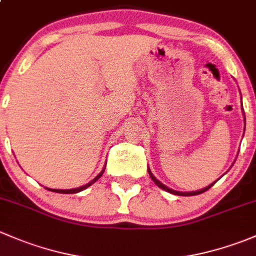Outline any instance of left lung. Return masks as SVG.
I'll return each mask as SVG.
<instances>
[{
    "mask_svg": "<svg viewBox=\"0 0 256 256\" xmlns=\"http://www.w3.org/2000/svg\"><path fill=\"white\" fill-rule=\"evenodd\" d=\"M242 115H244V124H245V114H244V109H242ZM244 131H245V128H244ZM233 164H232V166H233ZM147 171H148V174H150V177H151V180H154V182L156 183V184L158 186V187L161 188V190H166V192H168V193H172V194H176V196H184V197H187V196H197V194H200V193L206 192V190H208L209 188H210L212 186H213L214 183H216V180H219V178H218V180H214L213 183H210V184L207 186V187L202 188V190H192V192H180V190H172V188H168V187H167V186H164V183H161V182H160V180H157V178L154 177V174H152V172L150 171V168H148V167H147Z\"/></svg>",
    "mask_w": 256,
    "mask_h": 256,
    "instance_id": "left-lung-1",
    "label": "left lung"
}]
</instances>
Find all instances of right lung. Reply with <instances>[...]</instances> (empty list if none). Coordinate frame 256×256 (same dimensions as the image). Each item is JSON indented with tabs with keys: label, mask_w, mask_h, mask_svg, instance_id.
Returning a JSON list of instances; mask_svg holds the SVG:
<instances>
[{
	"label": "right lung",
	"mask_w": 256,
	"mask_h": 256,
	"mask_svg": "<svg viewBox=\"0 0 256 256\" xmlns=\"http://www.w3.org/2000/svg\"><path fill=\"white\" fill-rule=\"evenodd\" d=\"M105 166H106V164H105ZM104 171H105V167H104V168H102V171L100 172V174H98V176L94 178V180H90V182H89V183H86V184L82 186V187H78V188H72V190H53V188H47V190H52V192H56V193H63V194H70V193H78V192H82V190H86L88 187H90V186H92V183L96 182V180H99V178L102 176V174H104Z\"/></svg>",
	"instance_id": "obj_1"
}]
</instances>
